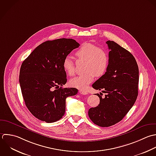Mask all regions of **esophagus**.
Masks as SVG:
<instances>
[{
	"label": "esophagus",
	"mask_w": 156,
	"mask_h": 156,
	"mask_svg": "<svg viewBox=\"0 0 156 156\" xmlns=\"http://www.w3.org/2000/svg\"><path fill=\"white\" fill-rule=\"evenodd\" d=\"M79 92L81 94H82V95H87V94H88V93L86 91H84V90H80Z\"/></svg>",
	"instance_id": "34e87169"
}]
</instances>
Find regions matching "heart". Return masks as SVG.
<instances>
[{
	"label": "heart",
	"instance_id": "obj_1",
	"mask_svg": "<svg viewBox=\"0 0 156 156\" xmlns=\"http://www.w3.org/2000/svg\"><path fill=\"white\" fill-rule=\"evenodd\" d=\"M75 55L80 59L86 61L85 73L70 80V85L80 90H85L95 76L100 77L106 72L109 64V55L106 49L90 42L84 43L75 52ZM62 66L69 76L75 74L74 63L70 57L64 58Z\"/></svg>",
	"mask_w": 156,
	"mask_h": 156
}]
</instances>
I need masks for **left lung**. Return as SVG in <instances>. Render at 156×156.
<instances>
[{"mask_svg": "<svg viewBox=\"0 0 156 156\" xmlns=\"http://www.w3.org/2000/svg\"><path fill=\"white\" fill-rule=\"evenodd\" d=\"M110 50L106 72L92 87L106 93L97 94L100 104L89 109L88 115L95 125L109 127L120 122L134 105L138 95L139 67L134 56L114 41H108ZM103 95V94H102Z\"/></svg>", "mask_w": 156, "mask_h": 156, "instance_id": "obj_1", "label": "left lung"}]
</instances>
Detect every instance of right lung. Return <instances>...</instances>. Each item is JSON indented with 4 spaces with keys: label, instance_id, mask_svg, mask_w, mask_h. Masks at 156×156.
<instances>
[{
    "label": "right lung",
    "instance_id": "add662e5",
    "mask_svg": "<svg viewBox=\"0 0 156 156\" xmlns=\"http://www.w3.org/2000/svg\"><path fill=\"white\" fill-rule=\"evenodd\" d=\"M79 46L72 39L47 41L23 61L19 75L22 94L27 108L37 119L47 123L60 120L65 114L66 98L77 94L76 88L62 87L67 82L62 64Z\"/></svg>",
    "mask_w": 156,
    "mask_h": 156
}]
</instances>
